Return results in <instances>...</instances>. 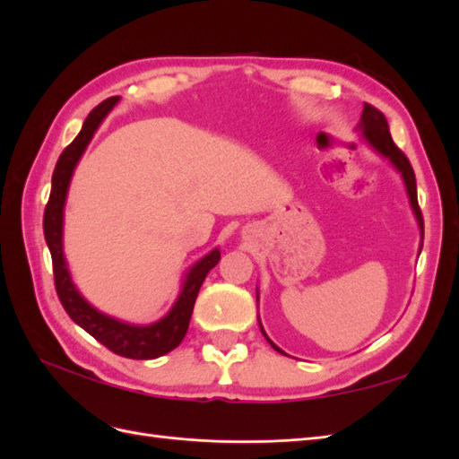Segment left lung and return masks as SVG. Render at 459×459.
<instances>
[{"label":"left lung","mask_w":459,"mask_h":459,"mask_svg":"<svg viewBox=\"0 0 459 459\" xmlns=\"http://www.w3.org/2000/svg\"><path fill=\"white\" fill-rule=\"evenodd\" d=\"M356 130L361 132V139H363L365 143H368L377 154H380L382 158H386V160L392 163V166L395 168V171L401 175L403 182H405V190H407V195H409V204H411V209H412V212H414V218H416L418 228H420V237H421L420 250H421V245H424V218H421V211H420V207H418L416 177H414V171H412V166H411L409 158L397 149L394 139H392V135H390V127H388L386 117H384V115L378 111V108H375L373 105L363 103L361 118H359V122H358V126H356ZM255 299H258V291H255ZM258 322H260V320H258ZM260 329H262L264 337L267 339V342L274 348V351L286 356V352H282L281 348L267 337L262 322H260Z\"/></svg>","instance_id":"8db88e82"}]
</instances>
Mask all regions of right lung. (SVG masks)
<instances>
[{"label": "right lung", "mask_w": 459, "mask_h": 459, "mask_svg": "<svg viewBox=\"0 0 459 459\" xmlns=\"http://www.w3.org/2000/svg\"><path fill=\"white\" fill-rule=\"evenodd\" d=\"M118 96L108 98L101 101L94 111H90L79 135L73 139V143L65 146V151L60 154L56 168H54L52 173V190L45 209L43 231L52 255L54 284H56L58 298L69 318L118 356L132 359H154L171 352L173 348H177L180 341L185 339L199 288L204 284L209 271L220 262V250L212 248L186 271L185 281H182L178 291V298L169 308V313L158 322L146 325L122 322L118 318L103 315L94 305H90L81 296L77 286L73 284L64 255V207L67 199L69 182L79 160L86 151L88 143L98 132V127L101 126L105 117L113 111V107L118 103Z\"/></svg>", "instance_id": "1"}]
</instances>
